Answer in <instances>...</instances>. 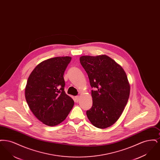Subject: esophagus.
<instances>
[{"label":"esophagus","instance_id":"obj_1","mask_svg":"<svg viewBox=\"0 0 160 160\" xmlns=\"http://www.w3.org/2000/svg\"><path fill=\"white\" fill-rule=\"evenodd\" d=\"M74 99H75V101L77 102L78 101V99H79V97H78V96H76V97H75V98H74Z\"/></svg>","mask_w":160,"mask_h":160}]
</instances>
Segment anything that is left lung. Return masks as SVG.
<instances>
[{
	"mask_svg": "<svg viewBox=\"0 0 160 160\" xmlns=\"http://www.w3.org/2000/svg\"><path fill=\"white\" fill-rule=\"evenodd\" d=\"M80 62L88 74L92 106L86 111L92 124L106 128L116 122L126 106L130 92L128 78L122 67L106 55L83 56Z\"/></svg>",
	"mask_w": 160,
	"mask_h": 160,
	"instance_id": "8db88e82",
	"label": "left lung"
}]
</instances>
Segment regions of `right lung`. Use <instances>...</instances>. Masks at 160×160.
<instances>
[{
    "instance_id": "add662e5",
    "label": "right lung",
    "mask_w": 160,
    "mask_h": 160,
    "mask_svg": "<svg viewBox=\"0 0 160 160\" xmlns=\"http://www.w3.org/2000/svg\"><path fill=\"white\" fill-rule=\"evenodd\" d=\"M71 58L56 57L39 63L28 78L25 97L32 112L48 126L63 122L74 102L64 91L63 74Z\"/></svg>"
}]
</instances>
